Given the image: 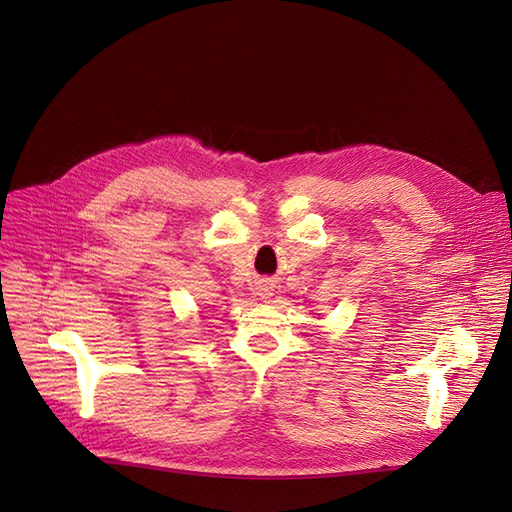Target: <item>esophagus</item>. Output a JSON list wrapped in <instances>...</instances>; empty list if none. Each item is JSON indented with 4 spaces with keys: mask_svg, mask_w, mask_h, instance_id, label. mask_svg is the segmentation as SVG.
<instances>
[{
    "mask_svg": "<svg viewBox=\"0 0 512 512\" xmlns=\"http://www.w3.org/2000/svg\"><path fill=\"white\" fill-rule=\"evenodd\" d=\"M272 294V286L270 284H261L259 286V297H263V299H267Z\"/></svg>",
    "mask_w": 512,
    "mask_h": 512,
    "instance_id": "obj_1",
    "label": "esophagus"
}]
</instances>
